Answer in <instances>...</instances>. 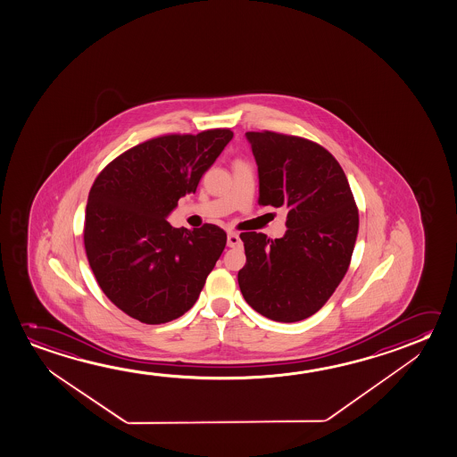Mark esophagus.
<instances>
[{
  "mask_svg": "<svg viewBox=\"0 0 457 457\" xmlns=\"http://www.w3.org/2000/svg\"><path fill=\"white\" fill-rule=\"evenodd\" d=\"M241 245V239L237 232L227 233V246L228 247H238Z\"/></svg>",
  "mask_w": 457,
  "mask_h": 457,
  "instance_id": "34e87169",
  "label": "esophagus"
}]
</instances>
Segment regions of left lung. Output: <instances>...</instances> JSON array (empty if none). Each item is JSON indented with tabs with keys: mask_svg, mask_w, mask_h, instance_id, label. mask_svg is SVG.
I'll list each match as a JSON object with an SVG mask.
<instances>
[{
	"mask_svg": "<svg viewBox=\"0 0 457 457\" xmlns=\"http://www.w3.org/2000/svg\"><path fill=\"white\" fill-rule=\"evenodd\" d=\"M259 171V204L286 208L283 238L239 235L246 265L239 289L249 306L278 322L319 312L348 271L359 212L334 155L308 139L247 131Z\"/></svg>",
	"mask_w": 457,
	"mask_h": 457,
	"instance_id": "obj_1",
	"label": "left lung"
}]
</instances>
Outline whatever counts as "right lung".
<instances>
[{"instance_id":"add662e5","label":"right lung","mask_w":457,"mask_h":457,"mask_svg":"<svg viewBox=\"0 0 457 457\" xmlns=\"http://www.w3.org/2000/svg\"><path fill=\"white\" fill-rule=\"evenodd\" d=\"M233 138L228 129L135 145L96 176L84 245L104 295L130 318L165 324L188 312L227 243L218 225L176 228L170 212Z\"/></svg>"}]
</instances>
